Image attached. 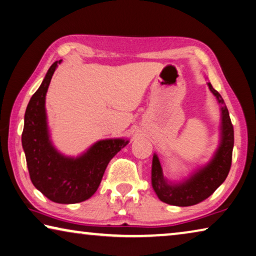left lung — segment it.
I'll return each instance as SVG.
<instances>
[{"instance_id": "left-lung-1", "label": "left lung", "mask_w": 256, "mask_h": 256, "mask_svg": "<svg viewBox=\"0 0 256 256\" xmlns=\"http://www.w3.org/2000/svg\"><path fill=\"white\" fill-rule=\"evenodd\" d=\"M221 109L220 144L208 164L197 168L184 181H168L163 174L160 158L154 154L152 165V186L162 202L174 206H192L210 197L224 182L231 166L234 149V126L228 108L220 93L208 83Z\"/></svg>"}]
</instances>
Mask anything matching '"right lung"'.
<instances>
[{
  "mask_svg": "<svg viewBox=\"0 0 256 256\" xmlns=\"http://www.w3.org/2000/svg\"><path fill=\"white\" fill-rule=\"evenodd\" d=\"M62 62L52 64L28 102L22 142L35 188L58 204H76L96 192L108 163L130 141L120 138L96 141L77 157L64 156L56 149L48 132L46 96L52 75Z\"/></svg>",
  "mask_w": 256,
  "mask_h": 256,
  "instance_id": "right-lung-1",
  "label": "right lung"
}]
</instances>
